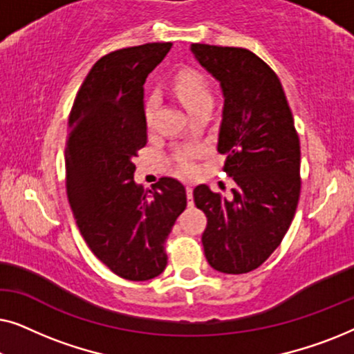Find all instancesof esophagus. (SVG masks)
Returning <instances> with one entry per match:
<instances>
[{"instance_id":"1","label":"esophagus","mask_w":354,"mask_h":354,"mask_svg":"<svg viewBox=\"0 0 354 354\" xmlns=\"http://www.w3.org/2000/svg\"><path fill=\"white\" fill-rule=\"evenodd\" d=\"M187 198H188V205H193V188H192V185H187Z\"/></svg>"}]
</instances>
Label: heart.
<instances>
[{
    "instance_id": "1",
    "label": "heart",
    "mask_w": 354,
    "mask_h": 354,
    "mask_svg": "<svg viewBox=\"0 0 354 354\" xmlns=\"http://www.w3.org/2000/svg\"><path fill=\"white\" fill-rule=\"evenodd\" d=\"M174 90L178 98L182 100V103L185 104V108L192 113H195L196 109L203 108V106H212V91L209 86V82L201 72L187 69L178 72L174 79ZM158 108V100L156 96L151 95L149 98L145 101V122L148 125L153 124L154 113H156ZM195 149H187V151L180 153L178 156V162H180V167L185 172H190L193 169V156H195Z\"/></svg>"
}]
</instances>
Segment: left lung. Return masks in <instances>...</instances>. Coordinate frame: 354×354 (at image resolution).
I'll return each mask as SVG.
<instances>
[{"label": "left lung", "mask_w": 354, "mask_h": 354, "mask_svg": "<svg viewBox=\"0 0 354 354\" xmlns=\"http://www.w3.org/2000/svg\"><path fill=\"white\" fill-rule=\"evenodd\" d=\"M193 55L221 82L224 113L217 151L236 183L234 200L207 185L193 198L207 217L201 241L211 268L224 274L258 269L282 243L297 212L299 137L279 77L246 48L193 43Z\"/></svg>", "instance_id": "obj_1"}]
</instances>
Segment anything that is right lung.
<instances>
[{"instance_id": "obj_1", "label": "right lung", "mask_w": 354, "mask_h": 354, "mask_svg": "<svg viewBox=\"0 0 354 354\" xmlns=\"http://www.w3.org/2000/svg\"><path fill=\"white\" fill-rule=\"evenodd\" d=\"M172 43L122 48L100 57L77 91L66 145V190L80 234L119 277L143 282L166 269L167 235L187 206L180 182L145 192L133 158L147 145L143 84Z\"/></svg>"}]
</instances>
